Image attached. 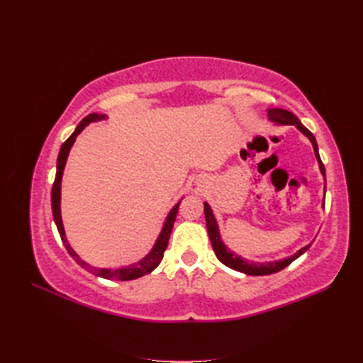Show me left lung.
Listing matches in <instances>:
<instances>
[{"mask_svg":"<svg viewBox=\"0 0 363 363\" xmlns=\"http://www.w3.org/2000/svg\"><path fill=\"white\" fill-rule=\"evenodd\" d=\"M268 116H269L271 123L277 124V125H295L307 139L312 142L315 157H316L318 163H320V171H321L323 177L325 180V168H324V164L321 162L320 151H318L316 139L311 133V131L301 124V121L296 118L292 112L284 111V108H268ZM324 199H325V186H324ZM323 207H324V203H323ZM204 216H206L207 233H208V238H211V242H212V247H213L216 257L221 260L225 267L232 268L235 271H239V272H244V274H247V276H268V274L279 272L283 268H286L289 263H292L295 259H298L301 255H304V252L309 250L311 245H312V244L306 245L301 250L296 251L295 255H292L289 257H284V259H279V260H269V262L247 260L244 257L238 256L235 251L227 248V245L223 242L221 235H219V227H218V223H216V218L212 212L211 206H208L207 203H204Z\"/></svg>","mask_w":363,"mask_h":363,"instance_id":"8db88e82","label":"left lung"}]
</instances>
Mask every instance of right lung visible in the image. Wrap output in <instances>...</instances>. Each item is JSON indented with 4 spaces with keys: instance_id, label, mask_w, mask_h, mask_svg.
<instances>
[{
    "instance_id": "obj_1",
    "label": "right lung",
    "mask_w": 363,
    "mask_h": 363,
    "mask_svg": "<svg viewBox=\"0 0 363 363\" xmlns=\"http://www.w3.org/2000/svg\"><path fill=\"white\" fill-rule=\"evenodd\" d=\"M101 119H107V115L103 113H91L87 115L86 118L82 119V123L77 125V128L74 130V133L63 142V145L60 147L59 151V157H57V167H56V179H54V184H52V191H51V208H52V218H54V223L57 225L59 230V235L62 238V242L65 245V248L68 250L69 256L79 263V265L87 271H91L92 274H96V276H100L103 279H111V280H121V281H125V280H133L138 277L145 276V274H150L151 271H155L159 263L163 259V252L168 247V240H169V235H171V230L175 221V216H177L179 212V206L180 201L175 204L168 216L164 218V223L163 227L160 230V233L156 239L155 245L150 250L148 255L145 257H142L139 262L136 263H131V265L127 267H121V268H92L89 263H86L84 260L80 259V256L77 255L74 251V248L69 245L67 235H65V228H63V221H62V212H60V192H62V177H63V171H65V164H67L68 156H69V151L74 145L75 138L79 136L82 131L84 130L86 125H89L91 123H96V121H101Z\"/></svg>"
}]
</instances>
